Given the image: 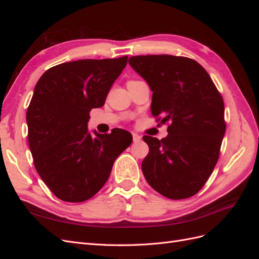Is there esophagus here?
Listing matches in <instances>:
<instances>
[{"mask_svg": "<svg viewBox=\"0 0 259 259\" xmlns=\"http://www.w3.org/2000/svg\"><path fill=\"white\" fill-rule=\"evenodd\" d=\"M133 139H134L135 143H137V142H139L140 139H142V136L136 134V133H133Z\"/></svg>", "mask_w": 259, "mask_h": 259, "instance_id": "1", "label": "esophagus"}]
</instances>
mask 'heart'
Masks as SVG:
<instances>
[{
    "instance_id": "b5f03b06",
    "label": "heart",
    "mask_w": 259,
    "mask_h": 259,
    "mask_svg": "<svg viewBox=\"0 0 259 259\" xmlns=\"http://www.w3.org/2000/svg\"><path fill=\"white\" fill-rule=\"evenodd\" d=\"M128 82H132V81H128Z\"/></svg>"
}]
</instances>
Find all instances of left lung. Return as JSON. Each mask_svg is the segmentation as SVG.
Listing matches in <instances>:
<instances>
[{"label": "left lung", "instance_id": "1", "mask_svg": "<svg viewBox=\"0 0 259 259\" xmlns=\"http://www.w3.org/2000/svg\"><path fill=\"white\" fill-rule=\"evenodd\" d=\"M128 62L153 92L151 112L156 122L168 124L167 137H143L149 146L142 163L144 176L163 197L190 198L205 185L221 153L226 132L221 93L191 58L143 55Z\"/></svg>", "mask_w": 259, "mask_h": 259}]
</instances>
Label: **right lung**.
<instances>
[{
    "mask_svg": "<svg viewBox=\"0 0 259 259\" xmlns=\"http://www.w3.org/2000/svg\"><path fill=\"white\" fill-rule=\"evenodd\" d=\"M127 58L64 62L46 70L35 85L27 110L30 151L37 174L62 201L94 197L133 142L127 131L97 134L88 126L91 110L105 105Z\"/></svg>",
    "mask_w": 259,
    "mask_h": 259,
    "instance_id": "1",
    "label": "right lung"
}]
</instances>
